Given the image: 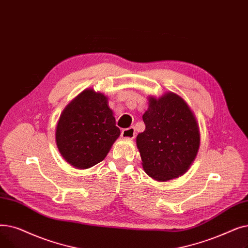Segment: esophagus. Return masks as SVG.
Returning <instances> with one entry per match:
<instances>
[{"instance_id":"34e87169","label":"esophagus","mask_w":248,"mask_h":248,"mask_svg":"<svg viewBox=\"0 0 248 248\" xmlns=\"http://www.w3.org/2000/svg\"><path fill=\"white\" fill-rule=\"evenodd\" d=\"M121 136L123 138H126V139H133L135 137V128L130 127V128L124 129V130L121 133Z\"/></svg>"}]
</instances>
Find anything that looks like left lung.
Listing matches in <instances>:
<instances>
[{"mask_svg": "<svg viewBox=\"0 0 248 248\" xmlns=\"http://www.w3.org/2000/svg\"><path fill=\"white\" fill-rule=\"evenodd\" d=\"M145 130L136 144L145 172L159 182L185 173L194 161L200 146L196 118L186 103L173 93L160 99L150 98L142 116Z\"/></svg>", "mask_w": 248, "mask_h": 248, "instance_id": "left-lung-1", "label": "left lung"}]
</instances>
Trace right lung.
Wrapping results in <instances>:
<instances>
[{"label":"right lung","instance_id":"right-lung-1","mask_svg":"<svg viewBox=\"0 0 248 248\" xmlns=\"http://www.w3.org/2000/svg\"><path fill=\"white\" fill-rule=\"evenodd\" d=\"M119 135L107 97L85 90L62 113L55 139L63 158L84 170L102 161Z\"/></svg>","mask_w":248,"mask_h":248}]
</instances>
